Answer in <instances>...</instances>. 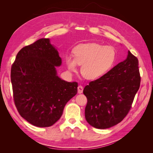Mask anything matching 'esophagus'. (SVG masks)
Returning <instances> with one entry per match:
<instances>
[{
  "label": "esophagus",
  "mask_w": 153,
  "mask_h": 153,
  "mask_svg": "<svg viewBox=\"0 0 153 153\" xmlns=\"http://www.w3.org/2000/svg\"><path fill=\"white\" fill-rule=\"evenodd\" d=\"M83 89H84V88L82 85H79L78 87V94H81L83 92Z\"/></svg>",
  "instance_id": "1"
}]
</instances>
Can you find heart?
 <instances>
[{
  "instance_id": "1",
  "label": "heart",
  "mask_w": 153,
  "mask_h": 153,
  "mask_svg": "<svg viewBox=\"0 0 153 153\" xmlns=\"http://www.w3.org/2000/svg\"><path fill=\"white\" fill-rule=\"evenodd\" d=\"M73 57L65 59L66 65L71 73L78 71L81 66L82 76L93 80L105 75L112 68L116 57L115 50L111 47L92 43L78 45L73 50Z\"/></svg>"
}]
</instances>
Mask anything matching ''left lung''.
I'll return each mask as SVG.
<instances>
[{
	"mask_svg": "<svg viewBox=\"0 0 153 153\" xmlns=\"http://www.w3.org/2000/svg\"><path fill=\"white\" fill-rule=\"evenodd\" d=\"M138 59L128 50L126 59L99 79L85 87V117L91 126L106 129L126 117L139 89Z\"/></svg>",
	"mask_w": 153,
	"mask_h": 153,
	"instance_id": "1",
	"label": "left lung"
}]
</instances>
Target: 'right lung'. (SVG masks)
<instances>
[{"mask_svg": "<svg viewBox=\"0 0 153 153\" xmlns=\"http://www.w3.org/2000/svg\"><path fill=\"white\" fill-rule=\"evenodd\" d=\"M57 48L41 38L21 49L11 70L14 101L21 116L37 127L52 126L61 118L68 101L77 93L76 82L61 79Z\"/></svg>", "mask_w": 153, "mask_h": 153, "instance_id": "obj_1", "label": "right lung"}]
</instances>
